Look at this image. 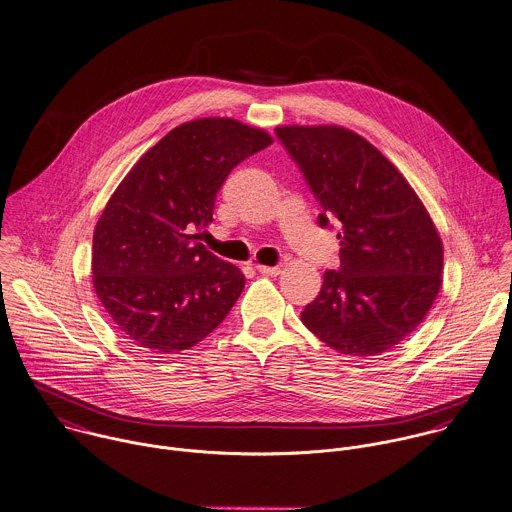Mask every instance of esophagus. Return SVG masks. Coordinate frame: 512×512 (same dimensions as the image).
I'll return each mask as SVG.
<instances>
[{
	"instance_id": "34e87169",
	"label": "esophagus",
	"mask_w": 512,
	"mask_h": 512,
	"mask_svg": "<svg viewBox=\"0 0 512 512\" xmlns=\"http://www.w3.org/2000/svg\"><path fill=\"white\" fill-rule=\"evenodd\" d=\"M257 271L261 275H267V277H275L281 273V267H267V265H257Z\"/></svg>"
}]
</instances>
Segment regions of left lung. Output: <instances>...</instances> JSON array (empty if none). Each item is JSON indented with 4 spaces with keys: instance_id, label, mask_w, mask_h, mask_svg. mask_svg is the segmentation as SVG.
I'll list each match as a JSON object with an SVG mask.
<instances>
[{
    "instance_id": "1",
    "label": "left lung",
    "mask_w": 512,
    "mask_h": 512,
    "mask_svg": "<svg viewBox=\"0 0 512 512\" xmlns=\"http://www.w3.org/2000/svg\"><path fill=\"white\" fill-rule=\"evenodd\" d=\"M275 133L325 211L321 227L341 225V267L325 271L303 325L341 355L393 349L423 323L443 283L433 219L399 169L355 131L285 125Z\"/></svg>"
}]
</instances>
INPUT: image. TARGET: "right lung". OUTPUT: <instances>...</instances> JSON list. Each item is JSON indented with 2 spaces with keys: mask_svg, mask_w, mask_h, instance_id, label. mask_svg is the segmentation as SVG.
<instances>
[{
  "mask_svg": "<svg viewBox=\"0 0 512 512\" xmlns=\"http://www.w3.org/2000/svg\"><path fill=\"white\" fill-rule=\"evenodd\" d=\"M273 137L229 117L171 129L125 175L93 233V289L137 347L167 355L203 341L233 309L245 275L203 243L227 175Z\"/></svg>",
  "mask_w": 512,
  "mask_h": 512,
  "instance_id": "right-lung-1",
  "label": "right lung"
}]
</instances>
